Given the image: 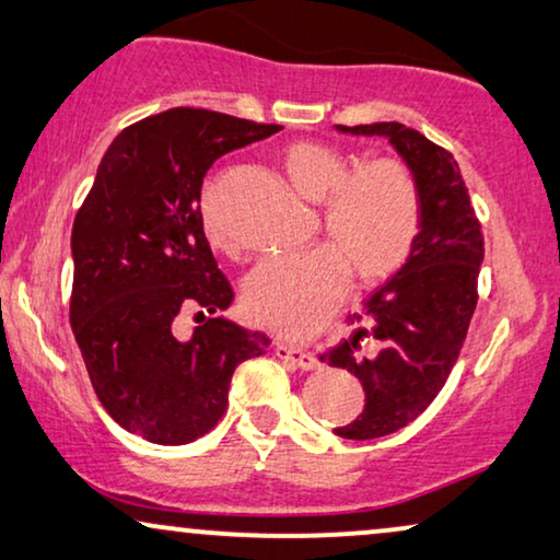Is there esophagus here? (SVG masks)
Returning <instances> with one entry per match:
<instances>
[{
    "label": "esophagus",
    "mask_w": 560,
    "mask_h": 560,
    "mask_svg": "<svg viewBox=\"0 0 560 560\" xmlns=\"http://www.w3.org/2000/svg\"><path fill=\"white\" fill-rule=\"evenodd\" d=\"M273 352L283 360V362H291V365L302 368V370H314L319 365L317 358L312 355V352H306L302 348H294V345H287V342H277V348Z\"/></svg>",
    "instance_id": "1"
}]
</instances>
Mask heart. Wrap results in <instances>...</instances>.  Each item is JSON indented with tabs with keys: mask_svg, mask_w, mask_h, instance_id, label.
Returning <instances> with one entry per match:
<instances>
[{
	"mask_svg": "<svg viewBox=\"0 0 560 560\" xmlns=\"http://www.w3.org/2000/svg\"><path fill=\"white\" fill-rule=\"evenodd\" d=\"M279 162L291 187L319 202L329 243L258 264L243 287V306L261 327L304 337L337 310L350 273L358 287H375L404 269L421 235L423 200L413 170L398 156H375L350 171V156L340 149L291 141ZM200 218L210 246L231 254L233 241L210 190Z\"/></svg>",
	"mask_w": 560,
	"mask_h": 560,
	"instance_id": "b5f03b06",
	"label": "heart"
}]
</instances>
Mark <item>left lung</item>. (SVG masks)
Here are the masks:
<instances>
[{
  "label": "left lung",
  "instance_id": "8db88e82",
  "mask_svg": "<svg viewBox=\"0 0 560 560\" xmlns=\"http://www.w3.org/2000/svg\"><path fill=\"white\" fill-rule=\"evenodd\" d=\"M350 133L388 137L421 187L423 223L408 264L373 291L352 335L319 352L365 388V408L337 436L365 441L404 429L431 406L452 373L475 314L485 235L452 152L398 121L337 126ZM368 339L371 348L361 345Z\"/></svg>",
  "mask_w": 560,
  "mask_h": 560
}]
</instances>
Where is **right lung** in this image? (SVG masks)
Segmentation results:
<instances>
[{
  "label": "right lung",
  "mask_w": 560,
  "mask_h": 560,
  "mask_svg": "<svg viewBox=\"0 0 560 560\" xmlns=\"http://www.w3.org/2000/svg\"><path fill=\"white\" fill-rule=\"evenodd\" d=\"M279 129L208 108L147 116L106 149L75 212L70 327L101 404L152 444L208 434L233 370L269 348L223 314L233 289L205 238L200 190L218 156ZM187 311L201 327L183 343L174 319Z\"/></svg>",
  "instance_id": "add662e5"
}]
</instances>
